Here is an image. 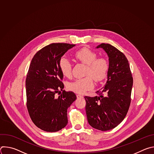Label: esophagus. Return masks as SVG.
Here are the masks:
<instances>
[{
  "label": "esophagus",
  "instance_id": "34e87169",
  "mask_svg": "<svg viewBox=\"0 0 154 154\" xmlns=\"http://www.w3.org/2000/svg\"><path fill=\"white\" fill-rule=\"evenodd\" d=\"M77 99H79V98L83 97V96H82L80 94H77Z\"/></svg>",
  "mask_w": 154,
  "mask_h": 154
}]
</instances>
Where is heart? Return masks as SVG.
Listing matches in <instances>:
<instances>
[{
	"label": "heart",
	"instance_id": "1",
	"mask_svg": "<svg viewBox=\"0 0 154 154\" xmlns=\"http://www.w3.org/2000/svg\"><path fill=\"white\" fill-rule=\"evenodd\" d=\"M74 57L77 60L87 65L85 74L88 75L69 83L68 88L70 91L75 93L83 94L94 87L93 77L96 82H100L106 77L109 65L105 58H97V54L86 48L77 51L74 54ZM59 68L64 76L66 77L71 76L72 66L67 57H62L60 58Z\"/></svg>",
	"mask_w": 154,
	"mask_h": 154
}]
</instances>
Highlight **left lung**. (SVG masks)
<instances>
[{
	"label": "left lung",
	"instance_id": "1",
	"mask_svg": "<svg viewBox=\"0 0 154 154\" xmlns=\"http://www.w3.org/2000/svg\"><path fill=\"white\" fill-rule=\"evenodd\" d=\"M107 54L109 69L105 86L99 96H85L88 122L93 128L106 131L114 128L125 118L131 102L133 77L128 61L124 54L109 44L102 43Z\"/></svg>",
	"mask_w": 154,
	"mask_h": 154
}]
</instances>
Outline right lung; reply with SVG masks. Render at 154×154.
Masks as SVG:
<instances>
[{
	"instance_id": "right-lung-1",
	"label": "right lung",
	"mask_w": 154,
	"mask_h": 154,
	"mask_svg": "<svg viewBox=\"0 0 154 154\" xmlns=\"http://www.w3.org/2000/svg\"><path fill=\"white\" fill-rule=\"evenodd\" d=\"M75 46L51 44L37 52L31 61L26 80L27 107L33 122L44 131L55 132L68 124V108L77 97L72 91L63 90L59 61Z\"/></svg>"
}]
</instances>
